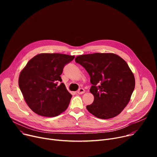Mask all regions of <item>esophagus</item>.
Here are the masks:
<instances>
[{"label":"esophagus","instance_id":"34e87169","mask_svg":"<svg viewBox=\"0 0 157 157\" xmlns=\"http://www.w3.org/2000/svg\"><path fill=\"white\" fill-rule=\"evenodd\" d=\"M77 93H78V94H83L85 93V90H84L83 88H80V89H79V90H78Z\"/></svg>","mask_w":157,"mask_h":157}]
</instances>
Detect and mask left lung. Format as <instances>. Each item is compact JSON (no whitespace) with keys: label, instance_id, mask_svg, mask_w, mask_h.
I'll list each match as a JSON object with an SVG mask.
<instances>
[{"label":"left lung","instance_id":"obj_1","mask_svg":"<svg viewBox=\"0 0 157 157\" xmlns=\"http://www.w3.org/2000/svg\"><path fill=\"white\" fill-rule=\"evenodd\" d=\"M76 62L90 76L93 103L87 110L101 119L118 115L129 102L135 88V78L127 62L111 53H95L77 56Z\"/></svg>","mask_w":157,"mask_h":157}]
</instances>
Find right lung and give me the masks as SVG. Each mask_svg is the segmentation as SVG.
<instances>
[{
  "label": "right lung",
  "instance_id": "1",
  "mask_svg": "<svg viewBox=\"0 0 157 157\" xmlns=\"http://www.w3.org/2000/svg\"><path fill=\"white\" fill-rule=\"evenodd\" d=\"M74 55L40 53L30 59L20 72L18 85L30 109L40 116L54 117L67 108L72 95L62 82L65 64Z\"/></svg>",
  "mask_w": 157,
  "mask_h": 157
}]
</instances>
